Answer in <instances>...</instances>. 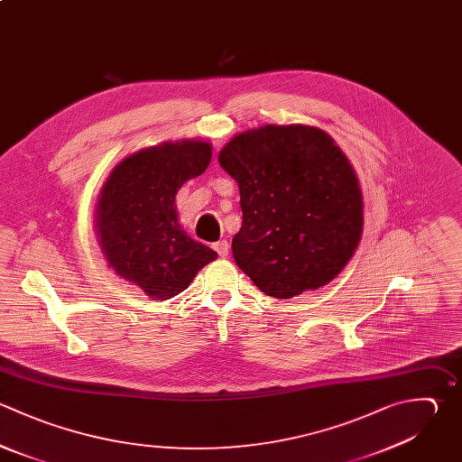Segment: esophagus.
Returning <instances> with one entry per match:
<instances>
[{
  "instance_id": "34e87169",
  "label": "esophagus",
  "mask_w": 462,
  "mask_h": 462,
  "mask_svg": "<svg viewBox=\"0 0 462 462\" xmlns=\"http://www.w3.org/2000/svg\"><path fill=\"white\" fill-rule=\"evenodd\" d=\"M213 249L218 253V256H227L229 254V244H227V240H220V242H217V244H213Z\"/></svg>"
}]
</instances>
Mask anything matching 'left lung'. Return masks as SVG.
<instances>
[{"mask_svg": "<svg viewBox=\"0 0 462 462\" xmlns=\"http://www.w3.org/2000/svg\"><path fill=\"white\" fill-rule=\"evenodd\" d=\"M218 162L240 188L233 256L262 292L285 300L341 273L361 238L363 199L323 130L267 125L231 139Z\"/></svg>", "mask_w": 462, "mask_h": 462, "instance_id": "obj_1", "label": "left lung"}]
</instances>
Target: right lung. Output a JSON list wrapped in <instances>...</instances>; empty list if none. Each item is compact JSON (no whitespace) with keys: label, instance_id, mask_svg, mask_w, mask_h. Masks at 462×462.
I'll list each match as a JSON object with an SVG mask.
<instances>
[{"label":"right lung","instance_id":"right-lung-1","mask_svg":"<svg viewBox=\"0 0 462 462\" xmlns=\"http://www.w3.org/2000/svg\"><path fill=\"white\" fill-rule=\"evenodd\" d=\"M209 161V143H164L125 159L101 191V249L119 276L152 298L177 296L217 258L213 249L184 233L175 208L177 191L202 175Z\"/></svg>","mask_w":462,"mask_h":462}]
</instances>
